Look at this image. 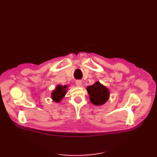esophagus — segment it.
Segmentation results:
<instances>
[{
	"mask_svg": "<svg viewBox=\"0 0 157 157\" xmlns=\"http://www.w3.org/2000/svg\"><path fill=\"white\" fill-rule=\"evenodd\" d=\"M75 84H76V86H78V87L82 86V82L80 81V80H77V81H76V83H75Z\"/></svg>",
	"mask_w": 157,
	"mask_h": 157,
	"instance_id": "esophagus-1",
	"label": "esophagus"
}]
</instances>
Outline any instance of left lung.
<instances>
[{
    "instance_id": "obj_1",
    "label": "left lung",
    "mask_w": 157,
    "mask_h": 157,
    "mask_svg": "<svg viewBox=\"0 0 157 157\" xmlns=\"http://www.w3.org/2000/svg\"><path fill=\"white\" fill-rule=\"evenodd\" d=\"M86 90L89 94L90 101L96 106L105 104L110 96V92L108 88L99 81L88 86Z\"/></svg>"
}]
</instances>
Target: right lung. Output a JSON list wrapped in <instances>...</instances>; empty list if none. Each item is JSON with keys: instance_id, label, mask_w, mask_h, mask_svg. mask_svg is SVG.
Listing matches in <instances>:
<instances>
[{"instance_id": "right-lung-1", "label": "right lung", "mask_w": 157, "mask_h": 157, "mask_svg": "<svg viewBox=\"0 0 157 157\" xmlns=\"http://www.w3.org/2000/svg\"><path fill=\"white\" fill-rule=\"evenodd\" d=\"M67 90V85L61 86L60 84H58L56 86L54 90L51 94L52 99L56 103H59L62 99L65 97L66 92Z\"/></svg>"}]
</instances>
